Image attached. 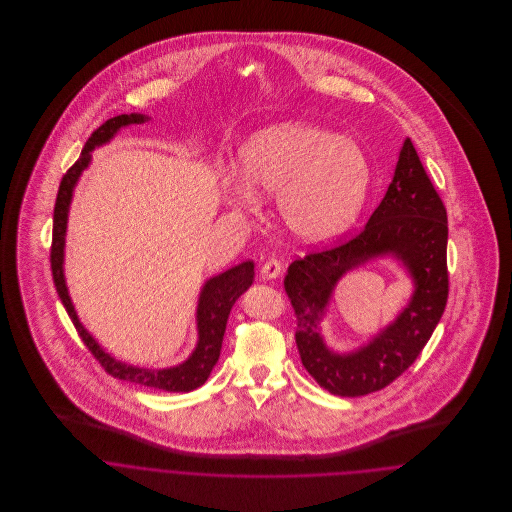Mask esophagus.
Masks as SVG:
<instances>
[{
  "label": "esophagus",
  "instance_id": "34e87169",
  "mask_svg": "<svg viewBox=\"0 0 512 512\" xmlns=\"http://www.w3.org/2000/svg\"><path fill=\"white\" fill-rule=\"evenodd\" d=\"M280 272H282V264H280L276 258H268V260L262 264V268H260V274H262V278H266V280L278 278Z\"/></svg>",
  "mask_w": 512,
  "mask_h": 512
}]
</instances>
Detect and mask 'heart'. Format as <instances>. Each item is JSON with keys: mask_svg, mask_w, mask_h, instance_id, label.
I'll use <instances>...</instances> for the list:
<instances>
[{"mask_svg": "<svg viewBox=\"0 0 512 512\" xmlns=\"http://www.w3.org/2000/svg\"><path fill=\"white\" fill-rule=\"evenodd\" d=\"M240 177L226 179V199L252 213L256 195L278 193V213L293 238L319 244L359 215L370 183L365 149L309 124H282L254 134L238 151Z\"/></svg>", "mask_w": 512, "mask_h": 512, "instance_id": "heart-1", "label": "heart"}]
</instances>
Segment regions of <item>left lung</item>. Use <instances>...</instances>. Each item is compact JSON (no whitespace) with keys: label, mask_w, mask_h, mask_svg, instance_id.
I'll return each instance as SVG.
<instances>
[{"label":"left lung","mask_w":512,"mask_h":512,"mask_svg":"<svg viewBox=\"0 0 512 512\" xmlns=\"http://www.w3.org/2000/svg\"><path fill=\"white\" fill-rule=\"evenodd\" d=\"M380 255H394L415 282L399 317L366 346L335 354L322 341L320 321L336 282ZM284 288L297 317L295 345L305 370L337 396L382 390L412 365L443 315L447 278V213L416 147L404 140L388 191L365 228L351 240L293 260Z\"/></svg>","instance_id":"left-lung-1"}]
</instances>
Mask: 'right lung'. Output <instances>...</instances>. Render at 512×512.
Here are the masks:
<instances>
[{
    "label": "right lung",
    "instance_id": "add662e5",
    "mask_svg": "<svg viewBox=\"0 0 512 512\" xmlns=\"http://www.w3.org/2000/svg\"><path fill=\"white\" fill-rule=\"evenodd\" d=\"M144 114H122L116 118L106 120L98 130H94L84 144L80 157L76 159L73 167L63 175V181L59 185L57 201H55V215H53V244H51V270H53V282L57 293L73 319V325L82 339V343L88 347V351L94 355V359L104 366L108 374L120 380L136 382L142 386H149L155 390H167V392H191L199 386H203L217 365L222 347V337L226 329V321L230 315L232 305L236 299L246 292L254 282V262H242L219 276L211 278L199 297L197 305V331L199 341L191 357L181 365L171 368H142V366L126 365L110 357L96 341L94 337L82 327L78 321V315L74 311L73 301L69 297L65 272H63V258H65V234H67V219H69V207L73 201V189L80 177V173L90 163V151L96 146H102L110 142L120 128H126L130 124H142L146 122Z\"/></svg>",
    "mask_w": 512,
    "mask_h": 512
}]
</instances>
